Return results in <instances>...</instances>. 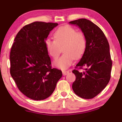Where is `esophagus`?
I'll return each instance as SVG.
<instances>
[{"label": "esophagus", "instance_id": "1", "mask_svg": "<svg viewBox=\"0 0 122 122\" xmlns=\"http://www.w3.org/2000/svg\"><path fill=\"white\" fill-rule=\"evenodd\" d=\"M69 73V71H62V74L63 75H66Z\"/></svg>", "mask_w": 122, "mask_h": 122}]
</instances>
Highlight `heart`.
<instances>
[{
  "instance_id": "heart-1",
  "label": "heart",
  "mask_w": 122,
  "mask_h": 122,
  "mask_svg": "<svg viewBox=\"0 0 122 122\" xmlns=\"http://www.w3.org/2000/svg\"><path fill=\"white\" fill-rule=\"evenodd\" d=\"M55 40L48 38L45 41V46L49 55L56 59L61 53L62 47L63 54L54 64L61 69H66L75 59H80L86 51V41L81 32H77L71 26L66 25L59 27L54 34Z\"/></svg>"
}]
</instances>
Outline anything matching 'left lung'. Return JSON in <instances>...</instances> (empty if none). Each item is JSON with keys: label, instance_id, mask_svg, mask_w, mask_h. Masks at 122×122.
<instances>
[{"label": "left lung", "instance_id": "left-lung-1", "mask_svg": "<svg viewBox=\"0 0 122 122\" xmlns=\"http://www.w3.org/2000/svg\"><path fill=\"white\" fill-rule=\"evenodd\" d=\"M69 24L81 28L86 41L84 53L72 71L76 76L72 88L80 97L92 98L106 88L110 81L112 63L109 42L101 29L90 20L79 19ZM84 66L86 68L83 72L78 71Z\"/></svg>", "mask_w": 122, "mask_h": 122}]
</instances>
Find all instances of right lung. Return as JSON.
Segmentation results:
<instances>
[{"mask_svg":"<svg viewBox=\"0 0 122 122\" xmlns=\"http://www.w3.org/2000/svg\"><path fill=\"white\" fill-rule=\"evenodd\" d=\"M58 25L36 21L24 26L16 34L10 52V74L18 88L27 97L43 100L54 91L62 73L52 68L45 46L49 33Z\"/></svg>","mask_w":122,"mask_h":122,"instance_id":"add662e5","label":"right lung"}]
</instances>
